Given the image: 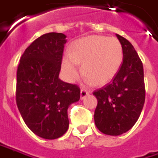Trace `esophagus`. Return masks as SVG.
Returning a JSON list of instances; mask_svg holds the SVG:
<instances>
[{"mask_svg":"<svg viewBox=\"0 0 158 158\" xmlns=\"http://www.w3.org/2000/svg\"><path fill=\"white\" fill-rule=\"evenodd\" d=\"M89 93H88V91H86V90H85V89H81L80 90V99L83 100L86 98V96Z\"/></svg>","mask_w":158,"mask_h":158,"instance_id":"1","label":"esophagus"}]
</instances>
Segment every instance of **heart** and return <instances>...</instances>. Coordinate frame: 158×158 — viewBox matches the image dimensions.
<instances>
[{
	"label": "heart",
	"instance_id": "b5f03b06",
	"mask_svg": "<svg viewBox=\"0 0 158 158\" xmlns=\"http://www.w3.org/2000/svg\"><path fill=\"white\" fill-rule=\"evenodd\" d=\"M123 63V48L114 37L90 35L75 41L71 53L64 55L62 67L65 78L75 81L79 78L80 66L87 83L104 86L119 72Z\"/></svg>",
	"mask_w": 158,
	"mask_h": 158
}]
</instances>
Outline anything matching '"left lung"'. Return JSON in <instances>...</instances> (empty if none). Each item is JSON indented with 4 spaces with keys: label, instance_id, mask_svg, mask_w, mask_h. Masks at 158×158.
Segmentation results:
<instances>
[{
    "label": "left lung",
    "instance_id": "1",
    "mask_svg": "<svg viewBox=\"0 0 158 158\" xmlns=\"http://www.w3.org/2000/svg\"><path fill=\"white\" fill-rule=\"evenodd\" d=\"M123 48V64L113 81L94 92L98 101L94 124L102 134L120 135L134 127L145 102L143 65L134 46L116 34Z\"/></svg>",
    "mask_w": 158,
    "mask_h": 158
}]
</instances>
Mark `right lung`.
Segmentation results:
<instances>
[{
  "mask_svg": "<svg viewBox=\"0 0 158 158\" xmlns=\"http://www.w3.org/2000/svg\"><path fill=\"white\" fill-rule=\"evenodd\" d=\"M64 33L41 35L23 54L17 73V105L24 123L33 134L54 140L69 128L68 108L80 97L77 85L59 79Z\"/></svg>",
  "mask_w": 158,
  "mask_h": 158,
  "instance_id": "right-lung-1",
  "label": "right lung"
}]
</instances>
